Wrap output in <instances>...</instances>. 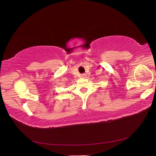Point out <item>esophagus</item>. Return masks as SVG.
<instances>
[{
  "label": "esophagus",
  "instance_id": "1",
  "mask_svg": "<svg viewBox=\"0 0 156 156\" xmlns=\"http://www.w3.org/2000/svg\"><path fill=\"white\" fill-rule=\"evenodd\" d=\"M83 76H84V75H83Z\"/></svg>",
  "mask_w": 156,
  "mask_h": 156
}]
</instances>
